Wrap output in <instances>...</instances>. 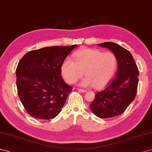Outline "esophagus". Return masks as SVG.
Returning <instances> with one entry per match:
<instances>
[{
  "mask_svg": "<svg viewBox=\"0 0 152 152\" xmlns=\"http://www.w3.org/2000/svg\"><path fill=\"white\" fill-rule=\"evenodd\" d=\"M77 90L80 91L81 92H83V93H85V92H86L87 91L86 90H84V89H80V88H77Z\"/></svg>",
  "mask_w": 152,
  "mask_h": 152,
  "instance_id": "esophagus-1",
  "label": "esophagus"
}]
</instances>
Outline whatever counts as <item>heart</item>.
<instances>
[{"label":"heart","instance_id":"obj_1","mask_svg":"<svg viewBox=\"0 0 152 152\" xmlns=\"http://www.w3.org/2000/svg\"><path fill=\"white\" fill-rule=\"evenodd\" d=\"M73 57L75 61L69 58L64 61L61 66L62 75L69 84H73L83 76L82 86L93 85L99 88L105 85L113 75L117 61L114 53L102 52L92 48H83L76 52Z\"/></svg>","mask_w":152,"mask_h":152}]
</instances>
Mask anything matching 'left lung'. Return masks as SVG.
I'll return each instance as SVG.
<instances>
[{
  "instance_id": "8db88e82",
  "label": "left lung",
  "mask_w": 152,
  "mask_h": 152,
  "mask_svg": "<svg viewBox=\"0 0 152 152\" xmlns=\"http://www.w3.org/2000/svg\"><path fill=\"white\" fill-rule=\"evenodd\" d=\"M99 45L113 52L117 61V71L104 89L95 94L90 108L100 118H110L123 113L135 99L139 71L133 56L126 48L112 42Z\"/></svg>"
}]
</instances>
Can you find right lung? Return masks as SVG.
I'll use <instances>...</instances> for the list:
<instances>
[{
	"instance_id": "1",
	"label": "right lung",
	"mask_w": 152,
	"mask_h": 152,
	"mask_svg": "<svg viewBox=\"0 0 152 152\" xmlns=\"http://www.w3.org/2000/svg\"><path fill=\"white\" fill-rule=\"evenodd\" d=\"M77 46L44 47L28 52L16 68L18 94L28 114L47 120L62 110L72 87L61 76V66Z\"/></svg>"
}]
</instances>
